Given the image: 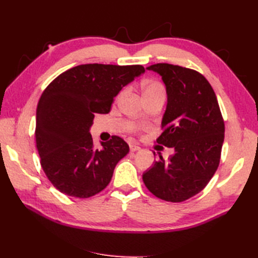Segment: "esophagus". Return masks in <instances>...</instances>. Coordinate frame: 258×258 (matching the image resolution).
I'll return each mask as SVG.
<instances>
[{
	"mask_svg": "<svg viewBox=\"0 0 258 258\" xmlns=\"http://www.w3.org/2000/svg\"><path fill=\"white\" fill-rule=\"evenodd\" d=\"M130 150H131V152H136V151H140L141 147L139 145H136V144H131Z\"/></svg>",
	"mask_w": 258,
	"mask_h": 258,
	"instance_id": "obj_1",
	"label": "esophagus"
}]
</instances>
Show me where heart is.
I'll use <instances>...</instances> for the list:
<instances>
[{
  "mask_svg": "<svg viewBox=\"0 0 258 258\" xmlns=\"http://www.w3.org/2000/svg\"><path fill=\"white\" fill-rule=\"evenodd\" d=\"M142 89H143L144 97H151L156 95L165 96V87H164L161 82L155 80L145 81L143 85H142Z\"/></svg>",
  "mask_w": 258,
  "mask_h": 258,
  "instance_id": "1",
  "label": "heart"
}]
</instances>
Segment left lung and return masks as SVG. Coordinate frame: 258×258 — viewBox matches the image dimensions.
<instances>
[{
    "label": "left lung",
    "mask_w": 258,
    "mask_h": 258,
    "mask_svg": "<svg viewBox=\"0 0 258 258\" xmlns=\"http://www.w3.org/2000/svg\"><path fill=\"white\" fill-rule=\"evenodd\" d=\"M147 69L162 76L167 93L163 133L156 142L175 152L168 161L160 156L143 174V180L158 199L180 203L204 189L215 174L225 124L215 92L204 75L167 63Z\"/></svg>",
    "instance_id": "8db88e82"
}]
</instances>
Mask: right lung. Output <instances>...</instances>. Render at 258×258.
I'll return each mask as SVG.
<instances>
[{
	"label": "right lung",
	"instance_id": "add662e5",
	"mask_svg": "<svg viewBox=\"0 0 258 258\" xmlns=\"http://www.w3.org/2000/svg\"><path fill=\"white\" fill-rule=\"evenodd\" d=\"M144 72L142 65L83 64L59 74L43 91L36 108V149L43 171L61 193L89 199L111 182L130 147L113 135L97 149L90 127L96 114L109 112L123 86Z\"/></svg>",
	"mask_w": 258,
	"mask_h": 258
}]
</instances>
